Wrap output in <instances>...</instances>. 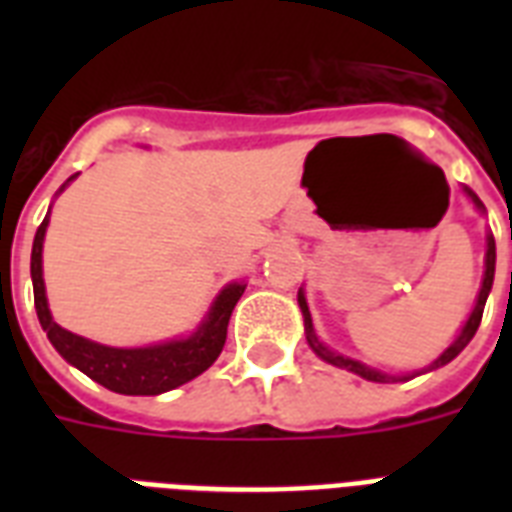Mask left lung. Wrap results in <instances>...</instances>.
<instances>
[{
    "instance_id": "1",
    "label": "left lung",
    "mask_w": 512,
    "mask_h": 512,
    "mask_svg": "<svg viewBox=\"0 0 512 512\" xmlns=\"http://www.w3.org/2000/svg\"><path fill=\"white\" fill-rule=\"evenodd\" d=\"M462 191H465V196H468L470 201H473V207L484 215L486 207L481 204V199H478L476 193L470 191L468 185H462ZM494 263H497V247H494V236L492 233H486V257H484V281H481V289H478V297H476V305H473V311H470L468 321H465V327L460 329V335L454 337V342L449 345V348L441 353V356L436 358V361H430L428 366H422V369H417V372H409V374H388V372H380V369H374V366H366L361 364V361H356V358H348L342 356V353H335L332 348H327L324 342L319 340V335H316V329H313V319H311V311H308V300H305V292L303 287H300V292H297V305H300V311H303V321H305V340H308V345H311V350L316 353V356L321 358V361H327V364L337 366V369H348V372L358 374V377H364V380L369 382H406L412 380V377H417V374H425V372H433V369H441V366H446L452 358H457L462 353V350L468 348V342L473 340V335L478 332V324H481V316H484V305H486V297H489V292H492V284H494Z\"/></svg>"
}]
</instances>
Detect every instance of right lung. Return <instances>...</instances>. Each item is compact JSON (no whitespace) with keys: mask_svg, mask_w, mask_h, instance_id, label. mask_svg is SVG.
Returning <instances> with one entry per match:
<instances>
[{"mask_svg":"<svg viewBox=\"0 0 512 512\" xmlns=\"http://www.w3.org/2000/svg\"><path fill=\"white\" fill-rule=\"evenodd\" d=\"M76 175H71L60 191L66 188ZM50 225V212L44 215L42 225L36 228L34 249H31V281H34V305L39 324L47 332V340L68 364L76 366L90 380L100 382L103 388L122 393V396H159L167 390H175L201 372H207L215 364L228 335V321L231 313L244 295L247 284L231 281L225 284L209 305L207 316L199 321L188 337H172V340L143 345V348H114V345H100L82 335H74L52 319L47 292H44L42 276V247L44 233Z\"/></svg>","mask_w":512,"mask_h":512,"instance_id":"1","label":"right lung"}]
</instances>
